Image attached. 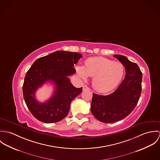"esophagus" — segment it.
<instances>
[{"label":"esophagus","mask_w":160,"mask_h":160,"mask_svg":"<svg viewBox=\"0 0 160 160\" xmlns=\"http://www.w3.org/2000/svg\"><path fill=\"white\" fill-rule=\"evenodd\" d=\"M90 89L87 86H83V89H82V91H89Z\"/></svg>","instance_id":"34e87169"}]
</instances>
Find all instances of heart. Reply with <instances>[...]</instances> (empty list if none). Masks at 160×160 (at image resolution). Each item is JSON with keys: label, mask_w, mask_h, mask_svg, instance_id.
I'll return each mask as SVG.
<instances>
[{"label": "heart", "mask_w": 160, "mask_h": 160, "mask_svg": "<svg viewBox=\"0 0 160 160\" xmlns=\"http://www.w3.org/2000/svg\"><path fill=\"white\" fill-rule=\"evenodd\" d=\"M124 72L122 63L103 57L90 58L86 61L85 67H76L78 76L84 81H87L88 76L93 78V89L102 93L113 90L122 79Z\"/></svg>", "instance_id": "b5f03b06"}]
</instances>
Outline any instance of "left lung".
I'll return each mask as SVG.
<instances>
[{"mask_svg": "<svg viewBox=\"0 0 160 160\" xmlns=\"http://www.w3.org/2000/svg\"><path fill=\"white\" fill-rule=\"evenodd\" d=\"M126 69L124 79L118 89L108 95L93 93L92 113L98 121L112 123L120 121L135 108L142 91V73L136 63L121 55H114Z\"/></svg>", "mask_w": 160, "mask_h": 160, "instance_id": "8db88e82", "label": "left lung"}]
</instances>
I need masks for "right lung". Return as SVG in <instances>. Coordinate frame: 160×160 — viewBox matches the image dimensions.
I'll list each match as a JSON object with an SVG mask.
<instances>
[{
    "mask_svg": "<svg viewBox=\"0 0 160 160\" xmlns=\"http://www.w3.org/2000/svg\"><path fill=\"white\" fill-rule=\"evenodd\" d=\"M82 57L79 53L58 50L38 58L28 71L23 83V97L37 119L53 123L68 115L71 101L82 90V88H75L68 76L76 72L74 65ZM47 83L53 86L54 91L48 100L41 102L37 100L35 93Z\"/></svg>",
    "mask_w": 160,
    "mask_h": 160,
    "instance_id": "obj_1",
    "label": "right lung"
}]
</instances>
